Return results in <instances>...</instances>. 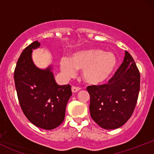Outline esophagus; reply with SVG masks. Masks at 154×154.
<instances>
[{"instance_id":"1","label":"esophagus","mask_w":154,"mask_h":154,"mask_svg":"<svg viewBox=\"0 0 154 154\" xmlns=\"http://www.w3.org/2000/svg\"><path fill=\"white\" fill-rule=\"evenodd\" d=\"M79 90H80V88H79L75 87V86H72V93H74L78 92Z\"/></svg>"}]
</instances>
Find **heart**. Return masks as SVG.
Segmentation results:
<instances>
[{
    "mask_svg": "<svg viewBox=\"0 0 154 154\" xmlns=\"http://www.w3.org/2000/svg\"><path fill=\"white\" fill-rule=\"evenodd\" d=\"M116 64L117 59L113 53L90 48L74 53L69 59H61L60 69L68 77L75 75V70H82L85 82L90 85H100L110 78Z\"/></svg>",
    "mask_w": 154,
    "mask_h": 154,
    "instance_id": "b5f03b06",
    "label": "heart"
}]
</instances>
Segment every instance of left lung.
<instances>
[{
  "mask_svg": "<svg viewBox=\"0 0 154 154\" xmlns=\"http://www.w3.org/2000/svg\"><path fill=\"white\" fill-rule=\"evenodd\" d=\"M140 76L128 51L123 63L109 84L88 86L90 112L94 121L106 130L125 125L133 113L140 91Z\"/></svg>",
  "mask_w": 154,
  "mask_h": 154,
  "instance_id": "1",
  "label": "left lung"
}]
</instances>
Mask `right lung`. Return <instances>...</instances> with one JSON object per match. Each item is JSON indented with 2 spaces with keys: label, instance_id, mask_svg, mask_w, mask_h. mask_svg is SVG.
Returning a JSON list of instances; mask_svg holds the SVG:
<instances>
[{
  "label": "right lung",
  "instance_id": "right-lung-1",
  "mask_svg": "<svg viewBox=\"0 0 154 154\" xmlns=\"http://www.w3.org/2000/svg\"><path fill=\"white\" fill-rule=\"evenodd\" d=\"M40 46L35 41L23 51L14 71L17 96L24 115L38 128L53 130L64 120L66 104L72 95L69 85H59L54 66L40 69L32 60V51Z\"/></svg>",
  "mask_w": 154,
  "mask_h": 154
}]
</instances>
